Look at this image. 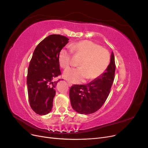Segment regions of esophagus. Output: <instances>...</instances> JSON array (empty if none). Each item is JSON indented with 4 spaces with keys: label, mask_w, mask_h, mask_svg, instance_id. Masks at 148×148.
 <instances>
[{
    "label": "esophagus",
    "mask_w": 148,
    "mask_h": 148,
    "mask_svg": "<svg viewBox=\"0 0 148 148\" xmlns=\"http://www.w3.org/2000/svg\"><path fill=\"white\" fill-rule=\"evenodd\" d=\"M68 85L69 86H71V85H72V84H71V83H70V82H68Z\"/></svg>",
    "instance_id": "esophagus-1"
}]
</instances>
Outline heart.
<instances>
[{
	"label": "heart",
	"mask_w": 148,
	"mask_h": 148,
	"mask_svg": "<svg viewBox=\"0 0 148 148\" xmlns=\"http://www.w3.org/2000/svg\"><path fill=\"white\" fill-rule=\"evenodd\" d=\"M70 49H62L59 53V62L62 68L67 69L72 65V53L83 57L78 68L70 69L64 73V77L70 82L82 83L95 79L104 73L110 63V54L104 48L88 40L71 44Z\"/></svg>",
	"instance_id": "1"
}]
</instances>
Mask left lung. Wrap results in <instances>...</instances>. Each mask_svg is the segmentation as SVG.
<instances>
[{"mask_svg": "<svg viewBox=\"0 0 148 148\" xmlns=\"http://www.w3.org/2000/svg\"><path fill=\"white\" fill-rule=\"evenodd\" d=\"M115 57L112 52L108 68L101 77L87 84H74L70 89L72 108L81 114H90L99 110L108 97L114 82Z\"/></svg>", "mask_w": 148, "mask_h": 148, "instance_id": "1", "label": "left lung"}]
</instances>
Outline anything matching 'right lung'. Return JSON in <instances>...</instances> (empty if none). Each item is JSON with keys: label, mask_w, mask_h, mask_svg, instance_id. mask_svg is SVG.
Wrapping results in <instances>:
<instances>
[{"label": "right lung", "mask_w": 148, "mask_h": 148, "mask_svg": "<svg viewBox=\"0 0 148 148\" xmlns=\"http://www.w3.org/2000/svg\"><path fill=\"white\" fill-rule=\"evenodd\" d=\"M69 40L62 35H49L34 51L28 69L27 86L30 106L37 114L46 115L52 110L55 88L60 81L53 79L61 74L59 53Z\"/></svg>", "instance_id": "add662e5"}]
</instances>
